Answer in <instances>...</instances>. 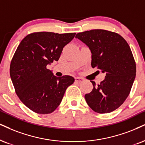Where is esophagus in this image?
<instances>
[{
	"label": "esophagus",
	"mask_w": 145,
	"mask_h": 145,
	"mask_svg": "<svg viewBox=\"0 0 145 145\" xmlns=\"http://www.w3.org/2000/svg\"><path fill=\"white\" fill-rule=\"evenodd\" d=\"M75 81L76 82H78V83H81V82L84 81V79L81 77H76L75 78Z\"/></svg>",
	"instance_id": "34e87169"
}]
</instances>
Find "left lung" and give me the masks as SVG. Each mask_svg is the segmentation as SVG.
Segmentation results:
<instances>
[{
	"instance_id": "obj_1",
	"label": "left lung",
	"mask_w": 145,
	"mask_h": 145,
	"mask_svg": "<svg viewBox=\"0 0 145 145\" xmlns=\"http://www.w3.org/2000/svg\"><path fill=\"white\" fill-rule=\"evenodd\" d=\"M91 52V67L105 72V79L85 94L94 112L110 113L118 109L129 95L136 76V62L127 42L118 33L93 29L76 35Z\"/></svg>"
}]
</instances>
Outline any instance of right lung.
<instances>
[{
	"mask_svg": "<svg viewBox=\"0 0 145 145\" xmlns=\"http://www.w3.org/2000/svg\"><path fill=\"white\" fill-rule=\"evenodd\" d=\"M75 34L35 32L25 37L16 50L10 62V78L19 99L35 113L53 112L74 83L71 76L56 77L47 65L58 61Z\"/></svg>",
	"mask_w": 145,
	"mask_h": 145,
	"instance_id": "add662e5",
	"label": "right lung"
}]
</instances>
